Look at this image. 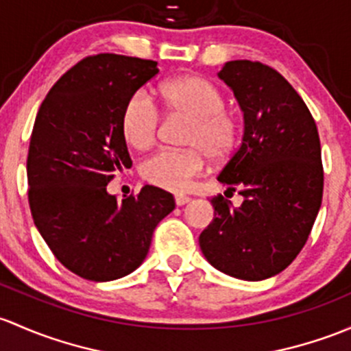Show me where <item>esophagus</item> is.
<instances>
[{"instance_id": "34e87169", "label": "esophagus", "mask_w": 351, "mask_h": 351, "mask_svg": "<svg viewBox=\"0 0 351 351\" xmlns=\"http://www.w3.org/2000/svg\"><path fill=\"white\" fill-rule=\"evenodd\" d=\"M188 202H190V197H186V195H175V204L178 206L186 205Z\"/></svg>"}]
</instances>
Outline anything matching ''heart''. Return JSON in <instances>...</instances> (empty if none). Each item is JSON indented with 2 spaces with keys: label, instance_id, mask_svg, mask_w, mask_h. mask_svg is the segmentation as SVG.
<instances>
[{
  "label": "heart",
  "instance_id": "heart-1",
  "mask_svg": "<svg viewBox=\"0 0 351 351\" xmlns=\"http://www.w3.org/2000/svg\"><path fill=\"white\" fill-rule=\"evenodd\" d=\"M163 108L190 119L186 149H160L141 163L146 182L169 191H183L205 169L206 156L222 161L232 154L239 139V123L225 108L222 92L202 77L186 75L160 86ZM160 112L146 92L129 97L121 116V131L129 146L146 149L154 143Z\"/></svg>",
  "mask_w": 351,
  "mask_h": 351
}]
</instances>
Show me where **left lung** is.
Instances as JSON below:
<instances>
[{
	"label": "left lung",
	"instance_id": "1",
	"mask_svg": "<svg viewBox=\"0 0 351 351\" xmlns=\"http://www.w3.org/2000/svg\"><path fill=\"white\" fill-rule=\"evenodd\" d=\"M219 77L241 106L243 136L217 180L243 202L234 208L213 197L215 217L198 242L220 272L263 281L296 259L322 206L318 129L300 94L269 65L232 60Z\"/></svg>",
	"mask_w": 351,
	"mask_h": 351
}]
</instances>
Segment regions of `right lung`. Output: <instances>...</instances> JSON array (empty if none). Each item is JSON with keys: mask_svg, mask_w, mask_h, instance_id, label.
Segmentation results:
<instances>
[{"mask_svg": "<svg viewBox=\"0 0 351 351\" xmlns=\"http://www.w3.org/2000/svg\"><path fill=\"white\" fill-rule=\"evenodd\" d=\"M158 62L99 53L57 80L40 106L29 139L27 176L33 222L69 271L114 281L146 259L156 225L173 212V195L146 185L123 202L108 183L131 168L121 116L153 79Z\"/></svg>", "mask_w": 351, "mask_h": 351, "instance_id": "obj_1", "label": "right lung"}]
</instances>
